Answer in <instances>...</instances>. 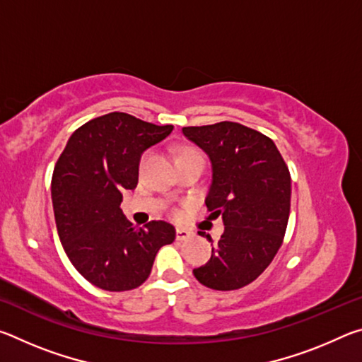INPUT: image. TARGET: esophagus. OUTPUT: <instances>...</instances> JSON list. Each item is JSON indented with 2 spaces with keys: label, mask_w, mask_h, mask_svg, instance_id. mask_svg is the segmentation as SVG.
<instances>
[{
  "label": "esophagus",
  "mask_w": 362,
  "mask_h": 362,
  "mask_svg": "<svg viewBox=\"0 0 362 362\" xmlns=\"http://www.w3.org/2000/svg\"><path fill=\"white\" fill-rule=\"evenodd\" d=\"M194 233L192 230L188 228H177L175 230V238L179 241H185V240H189V238H193Z\"/></svg>",
  "instance_id": "1"
}]
</instances>
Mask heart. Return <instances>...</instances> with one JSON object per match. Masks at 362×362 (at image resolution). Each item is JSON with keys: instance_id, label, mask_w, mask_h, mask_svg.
<instances>
[{"instance_id": "1", "label": "heart", "mask_w": 362, "mask_h": 362, "mask_svg": "<svg viewBox=\"0 0 362 362\" xmlns=\"http://www.w3.org/2000/svg\"><path fill=\"white\" fill-rule=\"evenodd\" d=\"M188 158H203V155H201V151L193 148V146H183V148H180L179 153H177L175 164L179 163V161H183V159H188ZM148 159H150V151H145L144 155L140 156V163H139L140 169H142V168L145 166Z\"/></svg>"}]
</instances>
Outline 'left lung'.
<instances>
[{
    "mask_svg": "<svg viewBox=\"0 0 362 362\" xmlns=\"http://www.w3.org/2000/svg\"><path fill=\"white\" fill-rule=\"evenodd\" d=\"M182 132L211 159L206 206L225 225L211 260L193 274L214 291L241 289L265 272L283 244L291 212L289 169L272 139L240 122L189 126Z\"/></svg>",
    "mask_w": 362,
    "mask_h": 362,
    "instance_id": "obj_1",
    "label": "left lung"
}]
</instances>
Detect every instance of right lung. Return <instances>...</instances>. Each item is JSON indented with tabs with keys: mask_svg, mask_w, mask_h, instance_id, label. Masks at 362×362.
<instances>
[{
	"mask_svg": "<svg viewBox=\"0 0 362 362\" xmlns=\"http://www.w3.org/2000/svg\"><path fill=\"white\" fill-rule=\"evenodd\" d=\"M173 129L113 112L78 127L57 159L51 196L60 243L73 267L103 291L144 284L158 250L175 240L170 223L137 228L119 207L122 193L137 187L142 153Z\"/></svg>",
	"mask_w": 362,
	"mask_h": 362,
	"instance_id": "add662e5",
	"label": "right lung"
}]
</instances>
